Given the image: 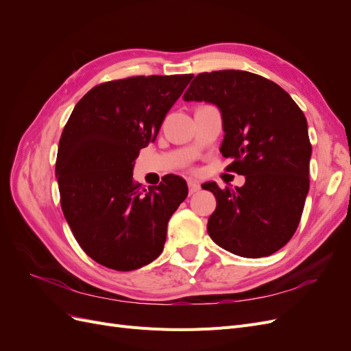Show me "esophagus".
<instances>
[{"mask_svg":"<svg viewBox=\"0 0 351 351\" xmlns=\"http://www.w3.org/2000/svg\"><path fill=\"white\" fill-rule=\"evenodd\" d=\"M187 186H189V193H190V195L197 193L199 190H200V184L196 183V182H192V180H190V182L187 183Z\"/></svg>","mask_w":351,"mask_h":351,"instance_id":"obj_1","label":"esophagus"}]
</instances>
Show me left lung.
Masks as SVG:
<instances>
[{
    "instance_id": "left-lung-1",
    "label": "left lung",
    "mask_w": 351,
    "mask_h": 351,
    "mask_svg": "<svg viewBox=\"0 0 351 351\" xmlns=\"http://www.w3.org/2000/svg\"><path fill=\"white\" fill-rule=\"evenodd\" d=\"M184 101L215 104L226 136L227 171L244 176L234 190L217 183V208L208 232L218 246L243 258H262L290 241L309 192L312 145L303 111L277 83L243 70L200 73Z\"/></svg>"
}]
</instances>
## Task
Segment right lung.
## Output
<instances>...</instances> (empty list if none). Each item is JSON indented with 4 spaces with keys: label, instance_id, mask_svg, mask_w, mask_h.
<instances>
[{
    "label": "right lung",
    "instance_id": "add662e5",
    "mask_svg": "<svg viewBox=\"0 0 351 351\" xmlns=\"http://www.w3.org/2000/svg\"><path fill=\"white\" fill-rule=\"evenodd\" d=\"M192 77L133 76L97 84L62 130L56 162L62 214L84 253L104 267L139 269L164 249L168 221L187 197V184L168 174L141 189L133 167Z\"/></svg>",
    "mask_w": 351,
    "mask_h": 351
}]
</instances>
